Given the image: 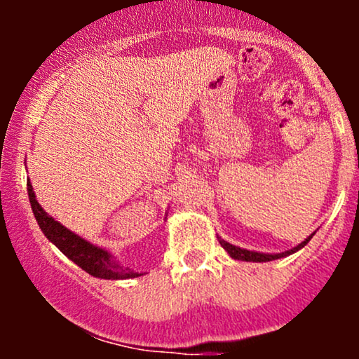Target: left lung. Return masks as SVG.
Segmentation results:
<instances>
[{
    "instance_id": "1",
    "label": "left lung",
    "mask_w": 359,
    "mask_h": 359,
    "mask_svg": "<svg viewBox=\"0 0 359 359\" xmlns=\"http://www.w3.org/2000/svg\"><path fill=\"white\" fill-rule=\"evenodd\" d=\"M314 236V233L311 234V236H307L306 240H304L300 245L294 246L292 250H287L283 251V253H259V251H251V250H246V248H240V246H234L231 243L221 240V238H217L221 243V246L224 248L226 251L229 253V257L234 258V259H241V262H257V263H263V262H271V259H278V258H283V257H288V255L295 253V251H299L300 248H304V246L307 245L309 241H311V238Z\"/></svg>"
}]
</instances>
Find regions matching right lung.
Instances as JSON below:
<instances>
[{"label":"right lung","mask_w":359,"mask_h":359,"mask_svg":"<svg viewBox=\"0 0 359 359\" xmlns=\"http://www.w3.org/2000/svg\"><path fill=\"white\" fill-rule=\"evenodd\" d=\"M27 191L28 199H30L32 204V211H34L35 219L39 222L40 229H42L45 236H47V240L53 243L77 266H81L82 270L88 271L93 277L104 280H126L142 277L143 273L130 270L128 266L125 269L118 259H114L111 251L84 240L79 234L72 233L71 229L62 226L59 221L53 219L50 214L45 212L42 205L36 201L34 185H32L30 179L27 180Z\"/></svg>","instance_id":"1"}]
</instances>
